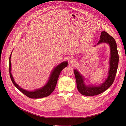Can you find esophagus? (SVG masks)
Masks as SVG:
<instances>
[{
  "mask_svg": "<svg viewBox=\"0 0 126 126\" xmlns=\"http://www.w3.org/2000/svg\"><path fill=\"white\" fill-rule=\"evenodd\" d=\"M70 64H75V60H74V59H71V60H70Z\"/></svg>",
  "mask_w": 126,
  "mask_h": 126,
  "instance_id": "1",
  "label": "esophagus"
}]
</instances>
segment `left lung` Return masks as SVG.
Returning <instances> with one entry per match:
<instances>
[{
    "label": "left lung",
    "instance_id": "obj_1",
    "mask_svg": "<svg viewBox=\"0 0 126 126\" xmlns=\"http://www.w3.org/2000/svg\"><path fill=\"white\" fill-rule=\"evenodd\" d=\"M106 43L109 45L110 49V57L109 60V70L108 77L105 81L99 86L88 85L85 83V79L80 72L76 69L74 70L77 83V89L79 92L82 95L93 96L104 92L112 85L115 80L119 63V55L117 50V44L113 38L109 34L103 31L101 33L100 39L97 45Z\"/></svg>",
    "mask_w": 126,
    "mask_h": 126
}]
</instances>
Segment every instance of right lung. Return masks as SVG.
<instances>
[{"mask_svg": "<svg viewBox=\"0 0 126 126\" xmlns=\"http://www.w3.org/2000/svg\"><path fill=\"white\" fill-rule=\"evenodd\" d=\"M11 54H12V52H11ZM11 54L9 57V74L11 81H12L15 87H16L18 89H19V90H20L22 93H23L24 94H25L26 96H27L30 98L37 99L44 98L49 96V95L53 92V91L54 90L55 88L57 80H58L59 76L60 74L61 71H62V70L64 68H65L68 65L67 62H63L62 63H60L53 69L50 74V77H49L48 82L44 87L33 91H28L22 88H21L18 84H17L16 82L14 80L13 75L11 73V65L10 58Z\"/></svg>", "mask_w": 126, "mask_h": 126, "instance_id": "1", "label": "right lung"}]
</instances>
